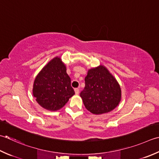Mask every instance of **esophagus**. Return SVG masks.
Listing matches in <instances>:
<instances>
[{
    "instance_id": "esophagus-1",
    "label": "esophagus",
    "mask_w": 159,
    "mask_h": 159,
    "mask_svg": "<svg viewBox=\"0 0 159 159\" xmlns=\"http://www.w3.org/2000/svg\"><path fill=\"white\" fill-rule=\"evenodd\" d=\"M74 91H75V94H79V88L74 89Z\"/></svg>"
}]
</instances>
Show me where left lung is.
Masks as SVG:
<instances>
[{"label":"left lung","instance_id":"1","mask_svg":"<svg viewBox=\"0 0 159 159\" xmlns=\"http://www.w3.org/2000/svg\"><path fill=\"white\" fill-rule=\"evenodd\" d=\"M85 87L80 96L85 108L94 114L110 112L119 104L121 89L119 83L103 65L88 70Z\"/></svg>","mask_w":159,"mask_h":159}]
</instances>
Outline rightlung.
<instances>
[{"label": "right lung", "instance_id": "add662e5", "mask_svg": "<svg viewBox=\"0 0 159 159\" xmlns=\"http://www.w3.org/2000/svg\"><path fill=\"white\" fill-rule=\"evenodd\" d=\"M66 70L61 58L55 57L36 76L33 95L42 107L50 111L60 110L75 94Z\"/></svg>", "mask_w": 159, "mask_h": 159}]
</instances>
